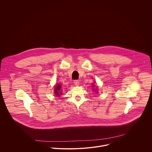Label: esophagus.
<instances>
[{"label":"esophagus","instance_id":"obj_1","mask_svg":"<svg viewBox=\"0 0 152 152\" xmlns=\"http://www.w3.org/2000/svg\"><path fill=\"white\" fill-rule=\"evenodd\" d=\"M74 83L75 84V86H78V85H79V81H78V80H74Z\"/></svg>","mask_w":152,"mask_h":152}]
</instances>
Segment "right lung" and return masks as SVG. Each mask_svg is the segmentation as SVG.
<instances>
[{"label": "right lung", "instance_id": "1", "mask_svg": "<svg viewBox=\"0 0 152 152\" xmlns=\"http://www.w3.org/2000/svg\"><path fill=\"white\" fill-rule=\"evenodd\" d=\"M61 89V86L60 85H57L56 87L55 88V94L56 95H59V91Z\"/></svg>", "mask_w": 152, "mask_h": 152}]
</instances>
